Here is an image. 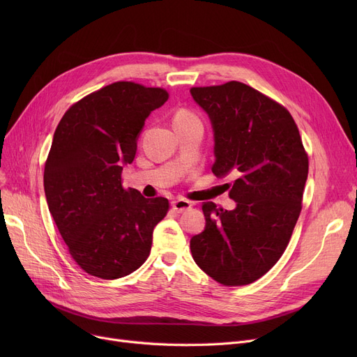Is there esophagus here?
<instances>
[{
    "instance_id": "esophagus-1",
    "label": "esophagus",
    "mask_w": 357,
    "mask_h": 357,
    "mask_svg": "<svg viewBox=\"0 0 357 357\" xmlns=\"http://www.w3.org/2000/svg\"><path fill=\"white\" fill-rule=\"evenodd\" d=\"M172 205V210L176 211V213H183L186 210H190L192 207V202L188 201V199H183V198H179V199H175L171 202Z\"/></svg>"
}]
</instances>
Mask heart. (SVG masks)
I'll list each match as a JSON object with an SVG mask.
<instances>
[{"label":"heart","instance_id":"b5f03b06","mask_svg":"<svg viewBox=\"0 0 357 357\" xmlns=\"http://www.w3.org/2000/svg\"><path fill=\"white\" fill-rule=\"evenodd\" d=\"M192 119H197V117L190 109H185V108L178 109L174 116V121H186V120H192Z\"/></svg>","mask_w":357,"mask_h":357}]
</instances>
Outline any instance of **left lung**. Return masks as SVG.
<instances>
[{
  "label": "left lung",
  "mask_w": 357,
  "mask_h": 357,
  "mask_svg": "<svg viewBox=\"0 0 357 357\" xmlns=\"http://www.w3.org/2000/svg\"><path fill=\"white\" fill-rule=\"evenodd\" d=\"M214 130L211 171L226 183L236 208L202 204L205 229L191 238L195 264L218 284L249 285L284 255L308 176V155L291 112L237 81L192 86Z\"/></svg>",
  "instance_id": "8db88e82"
}]
</instances>
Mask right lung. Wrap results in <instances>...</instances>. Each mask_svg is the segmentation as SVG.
Segmentation results:
<instances>
[{
	"mask_svg": "<svg viewBox=\"0 0 357 357\" xmlns=\"http://www.w3.org/2000/svg\"><path fill=\"white\" fill-rule=\"evenodd\" d=\"M169 98L163 88L120 81L69 107L45 163V194L69 255L86 273L119 279L150 255L163 197L124 190L123 166L135 160L144 120Z\"/></svg>",
	"mask_w": 357,
	"mask_h": 357,
	"instance_id": "right-lung-1",
	"label": "right lung"
}]
</instances>
